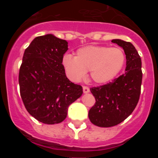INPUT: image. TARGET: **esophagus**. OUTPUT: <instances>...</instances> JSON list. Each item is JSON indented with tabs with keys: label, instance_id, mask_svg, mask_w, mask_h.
<instances>
[{
	"label": "esophagus",
	"instance_id": "1",
	"mask_svg": "<svg viewBox=\"0 0 158 158\" xmlns=\"http://www.w3.org/2000/svg\"><path fill=\"white\" fill-rule=\"evenodd\" d=\"M89 91H90V90H89V87H87V86H83L84 93H89Z\"/></svg>",
	"mask_w": 158,
	"mask_h": 158
}]
</instances>
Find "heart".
<instances>
[{"label":"heart","mask_w":158,"mask_h":158,"mask_svg":"<svg viewBox=\"0 0 158 158\" xmlns=\"http://www.w3.org/2000/svg\"><path fill=\"white\" fill-rule=\"evenodd\" d=\"M126 56L119 47L88 46L77 50L76 56L65 54L62 64L68 77L79 81L90 70L95 82L107 83L113 80L123 68Z\"/></svg>","instance_id":"heart-1"}]
</instances>
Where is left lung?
I'll list each match as a JSON object with an SVG mask.
<instances>
[{"mask_svg": "<svg viewBox=\"0 0 158 158\" xmlns=\"http://www.w3.org/2000/svg\"><path fill=\"white\" fill-rule=\"evenodd\" d=\"M111 42L122 47L126 54L125 73L111 82L90 89L96 104L89 111V118L96 126L110 127L125 120L139 102L142 85V61L133 44L121 40Z\"/></svg>", "mask_w": 158, "mask_h": 158, "instance_id": "8db88e82", "label": "left lung"}]
</instances>
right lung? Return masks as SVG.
<instances>
[{
  "label": "right lung",
  "instance_id": "1",
  "mask_svg": "<svg viewBox=\"0 0 158 158\" xmlns=\"http://www.w3.org/2000/svg\"><path fill=\"white\" fill-rule=\"evenodd\" d=\"M68 43L52 34L38 36L25 50L19 68L20 96L31 115L46 124L59 123L83 93L66 77L62 64Z\"/></svg>",
  "mask_w": 158,
  "mask_h": 158
}]
</instances>
